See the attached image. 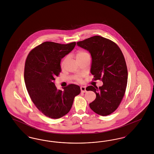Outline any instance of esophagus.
<instances>
[{
  "instance_id": "34e87169",
  "label": "esophagus",
  "mask_w": 154,
  "mask_h": 154,
  "mask_svg": "<svg viewBox=\"0 0 154 154\" xmlns=\"http://www.w3.org/2000/svg\"><path fill=\"white\" fill-rule=\"evenodd\" d=\"M81 92H82V93H85L87 91H86V87H84V86H82V87H81Z\"/></svg>"
}]
</instances>
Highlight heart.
I'll return each instance as SVG.
<instances>
[{
	"label": "heart",
	"instance_id": "b5f03b06",
	"mask_svg": "<svg viewBox=\"0 0 154 154\" xmlns=\"http://www.w3.org/2000/svg\"><path fill=\"white\" fill-rule=\"evenodd\" d=\"M87 56H89V55L88 52L85 51H82V50H80V51L77 52L76 55H75V57H76V59H77L82 58H84V57H87ZM67 57H65V58L63 59V60H62V64H61V65H62V67L65 66V63H66V62H67ZM75 79L78 82H80L82 81V79L80 77H76Z\"/></svg>",
	"mask_w": 154,
	"mask_h": 154
}]
</instances>
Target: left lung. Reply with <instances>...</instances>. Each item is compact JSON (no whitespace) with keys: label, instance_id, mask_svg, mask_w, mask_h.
Instances as JSON below:
<instances>
[{"label":"left lung","instance_id":"left-lung-1","mask_svg":"<svg viewBox=\"0 0 154 154\" xmlns=\"http://www.w3.org/2000/svg\"><path fill=\"white\" fill-rule=\"evenodd\" d=\"M77 44L91 55L93 80L103 82L99 88L92 85L86 88L96 95L89 107L99 115L109 116L117 110L125 93L128 69L124 56L117 44L100 36L91 37Z\"/></svg>","mask_w":154,"mask_h":154}]
</instances>
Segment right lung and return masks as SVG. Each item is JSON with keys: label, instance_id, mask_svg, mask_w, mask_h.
I'll return each mask as SVG.
<instances>
[{"label": "right lung", "instance_id": "add662e5", "mask_svg": "<svg viewBox=\"0 0 154 154\" xmlns=\"http://www.w3.org/2000/svg\"><path fill=\"white\" fill-rule=\"evenodd\" d=\"M76 43L46 42L30 51L25 64L24 80L30 99L40 112L58 119L71 109L75 96L80 94L79 85L69 84L58 89L54 81L61 72L60 61L73 50Z\"/></svg>", "mask_w": 154, "mask_h": 154}]
</instances>
